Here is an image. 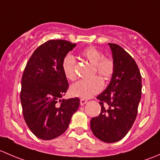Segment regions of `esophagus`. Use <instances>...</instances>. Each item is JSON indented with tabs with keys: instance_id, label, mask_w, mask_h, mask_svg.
I'll return each mask as SVG.
<instances>
[{
	"instance_id": "esophagus-1",
	"label": "esophagus",
	"mask_w": 160,
	"mask_h": 160,
	"mask_svg": "<svg viewBox=\"0 0 160 160\" xmlns=\"http://www.w3.org/2000/svg\"><path fill=\"white\" fill-rule=\"evenodd\" d=\"M87 102H88V100H85V99H80V105L81 106L84 105Z\"/></svg>"
}]
</instances>
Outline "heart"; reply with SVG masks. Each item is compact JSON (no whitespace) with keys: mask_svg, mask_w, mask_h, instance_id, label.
Returning a JSON list of instances; mask_svg holds the SVG:
<instances>
[{"mask_svg":"<svg viewBox=\"0 0 160 160\" xmlns=\"http://www.w3.org/2000/svg\"><path fill=\"white\" fill-rule=\"evenodd\" d=\"M82 56L93 66V74L97 73L104 80H108L112 77L114 63L112 59L104 57L103 53L97 48L90 46L83 50ZM62 69L68 80H75V59L72 55H67L62 62ZM103 88V81L100 77H94L90 80H81L72 84L70 88L72 96L88 99L99 93Z\"/></svg>","mask_w":160,"mask_h":160,"instance_id":"obj_1","label":"heart"}]
</instances>
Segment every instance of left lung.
Returning a JSON list of instances; mask_svg holds the SVG:
<instances>
[{
  "label": "left lung",
  "mask_w": 160,
  "mask_h": 160,
  "mask_svg": "<svg viewBox=\"0 0 160 160\" xmlns=\"http://www.w3.org/2000/svg\"><path fill=\"white\" fill-rule=\"evenodd\" d=\"M114 70L109 85L98 96L101 111L90 120L93 135L108 143L116 142L131 129L138 113L142 77L133 58L120 46L108 43Z\"/></svg>",
  "instance_id": "obj_1"
}]
</instances>
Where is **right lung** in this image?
Wrapping results in <instances>:
<instances>
[{
  "mask_svg": "<svg viewBox=\"0 0 160 160\" xmlns=\"http://www.w3.org/2000/svg\"><path fill=\"white\" fill-rule=\"evenodd\" d=\"M76 45L49 40L35 50L24 70L20 94L23 116L41 139L51 140L64 133L80 105L78 98L61 99L69 88L62 59Z\"/></svg>",
  "mask_w": 160,
  "mask_h": 160,
  "instance_id": "obj_1",
  "label": "right lung"
}]
</instances>
